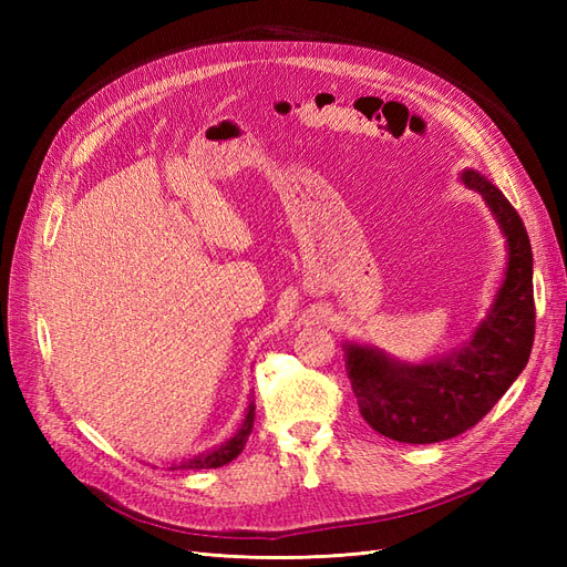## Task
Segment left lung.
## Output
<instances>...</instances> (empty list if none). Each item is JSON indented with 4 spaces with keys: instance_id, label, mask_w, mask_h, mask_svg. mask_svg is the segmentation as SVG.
I'll return each mask as SVG.
<instances>
[{
    "instance_id": "left-lung-1",
    "label": "left lung",
    "mask_w": 567,
    "mask_h": 567,
    "mask_svg": "<svg viewBox=\"0 0 567 567\" xmlns=\"http://www.w3.org/2000/svg\"><path fill=\"white\" fill-rule=\"evenodd\" d=\"M483 196L506 238V269L487 317L461 348L411 364L381 348L346 340V369L359 414L390 440L433 444L468 431L525 369L535 340L532 248L520 215L477 169L458 177Z\"/></svg>"
}]
</instances>
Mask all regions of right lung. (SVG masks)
Wrapping results in <instances>:
<instances>
[{"instance_id":"1","label":"right lung","mask_w":567,"mask_h":567,"mask_svg":"<svg viewBox=\"0 0 567 567\" xmlns=\"http://www.w3.org/2000/svg\"><path fill=\"white\" fill-rule=\"evenodd\" d=\"M252 421H255V402L250 398L248 402V409H246V416L241 421V425H238V431L227 440L217 444V447L203 452V454H196L192 458H186L182 463H173L169 466V471H177V468H194V471H200V468H219V466H227L229 461H234L238 454L244 452L246 442H248V435L252 431Z\"/></svg>"}]
</instances>
